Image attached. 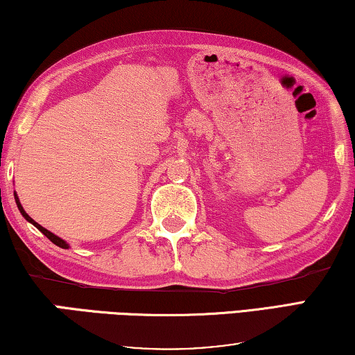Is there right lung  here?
Wrapping results in <instances>:
<instances>
[{
  "instance_id": "obj_1",
  "label": "right lung",
  "mask_w": 355,
  "mask_h": 355,
  "mask_svg": "<svg viewBox=\"0 0 355 355\" xmlns=\"http://www.w3.org/2000/svg\"><path fill=\"white\" fill-rule=\"evenodd\" d=\"M14 198H15V204H17V207H19V210H20V213H21V215H24V218L26 219V221H30L31 224H33V226H36L39 230H41V232L44 234V235H46V237L50 240V241H52V243H55L56 246H60V248H64V250H67V248H69V246H67V243H66V241L64 240H61L60 237H56V235L55 234H52V232H50V230H47L46 227H42L41 226V224H37L36 221H35V219H33V218H30V216H28L26 215V211L24 210V207H21L20 205V202H19V198H17V194H14Z\"/></svg>"
}]
</instances>
